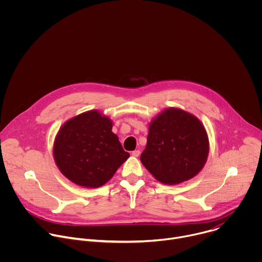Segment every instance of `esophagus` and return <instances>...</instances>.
<instances>
[{
	"instance_id": "esophagus-1",
	"label": "esophagus",
	"mask_w": 262,
	"mask_h": 262,
	"mask_svg": "<svg viewBox=\"0 0 262 262\" xmlns=\"http://www.w3.org/2000/svg\"><path fill=\"white\" fill-rule=\"evenodd\" d=\"M132 156L135 157V158H138V157L140 156V150H134V151L132 152Z\"/></svg>"
}]
</instances>
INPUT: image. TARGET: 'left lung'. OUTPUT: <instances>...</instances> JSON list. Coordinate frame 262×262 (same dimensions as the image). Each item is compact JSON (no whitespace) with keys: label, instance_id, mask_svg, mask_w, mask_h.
<instances>
[{"label":"left lung","instance_id":"1","mask_svg":"<svg viewBox=\"0 0 262 262\" xmlns=\"http://www.w3.org/2000/svg\"><path fill=\"white\" fill-rule=\"evenodd\" d=\"M208 150V137L200 120L183 110L169 107L149 124L140 160L157 180L176 184L202 170Z\"/></svg>","mask_w":262,"mask_h":262}]
</instances>
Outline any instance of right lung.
Masks as SVG:
<instances>
[{"label":"right lung","instance_id":"add662e5","mask_svg":"<svg viewBox=\"0 0 262 262\" xmlns=\"http://www.w3.org/2000/svg\"><path fill=\"white\" fill-rule=\"evenodd\" d=\"M111 119L96 110L66 121L54 142V159L61 173L73 183L95 189L107 182L129 158Z\"/></svg>","mask_w":262,"mask_h":262}]
</instances>
